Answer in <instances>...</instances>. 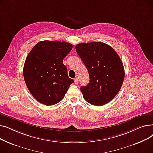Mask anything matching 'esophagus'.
<instances>
[{
    "label": "esophagus",
    "instance_id": "esophagus-1",
    "mask_svg": "<svg viewBox=\"0 0 153 153\" xmlns=\"http://www.w3.org/2000/svg\"><path fill=\"white\" fill-rule=\"evenodd\" d=\"M78 82H79L78 79H77V78H75V79H74V83H75V84H77Z\"/></svg>",
    "mask_w": 153,
    "mask_h": 153
}]
</instances>
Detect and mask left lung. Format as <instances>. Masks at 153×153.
<instances>
[{
    "instance_id": "8db88e82",
    "label": "left lung",
    "mask_w": 153,
    "mask_h": 153,
    "mask_svg": "<svg viewBox=\"0 0 153 153\" xmlns=\"http://www.w3.org/2000/svg\"><path fill=\"white\" fill-rule=\"evenodd\" d=\"M76 50L90 77L89 83L81 87L84 99L96 106L110 102L124 81V68L119 56L113 48L102 42L77 44Z\"/></svg>"
}]
</instances>
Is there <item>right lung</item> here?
I'll return each mask as SVG.
<instances>
[{"label":"right lung","mask_w":153,"mask_h":153,"mask_svg":"<svg viewBox=\"0 0 153 153\" xmlns=\"http://www.w3.org/2000/svg\"><path fill=\"white\" fill-rule=\"evenodd\" d=\"M72 45L58 41H42L30 51L23 66V77L33 97L45 105L64 98L74 80L69 77L62 60Z\"/></svg>","instance_id":"obj_1"}]
</instances>
